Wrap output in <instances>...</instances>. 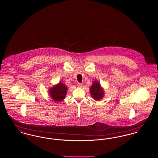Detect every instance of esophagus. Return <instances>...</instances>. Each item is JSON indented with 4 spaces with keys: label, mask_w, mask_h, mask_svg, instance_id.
<instances>
[{
    "label": "esophagus",
    "mask_w": 158,
    "mask_h": 158,
    "mask_svg": "<svg viewBox=\"0 0 158 158\" xmlns=\"http://www.w3.org/2000/svg\"><path fill=\"white\" fill-rule=\"evenodd\" d=\"M77 86L79 87V88H82L83 85L82 83H78L77 84Z\"/></svg>",
    "instance_id": "esophagus-1"
}]
</instances>
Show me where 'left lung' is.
Returning <instances> with one entry per match:
<instances>
[{
    "mask_svg": "<svg viewBox=\"0 0 158 158\" xmlns=\"http://www.w3.org/2000/svg\"><path fill=\"white\" fill-rule=\"evenodd\" d=\"M90 94L92 97L96 101H99L104 97V89L98 81H94L90 87Z\"/></svg>",
    "mask_w": 158,
    "mask_h": 158,
    "instance_id": "1",
    "label": "left lung"
}]
</instances>
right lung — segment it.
Here are the masks:
<instances>
[{"label": "right lung", "instance_id": "add662e5", "mask_svg": "<svg viewBox=\"0 0 158 158\" xmlns=\"http://www.w3.org/2000/svg\"><path fill=\"white\" fill-rule=\"evenodd\" d=\"M68 87L63 83L59 82L49 88V95L55 102H60L65 99Z\"/></svg>", "mask_w": 158, "mask_h": 158}]
</instances>
